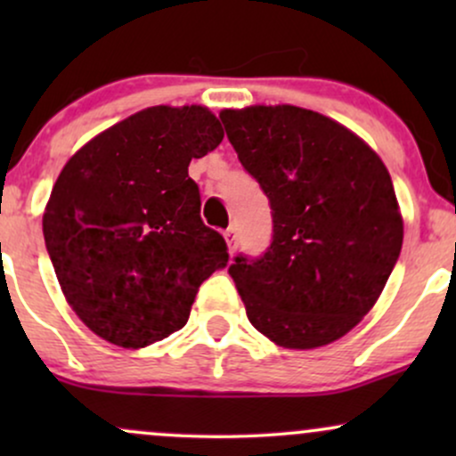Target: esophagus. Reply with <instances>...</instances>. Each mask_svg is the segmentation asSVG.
Wrapping results in <instances>:
<instances>
[{"mask_svg":"<svg viewBox=\"0 0 456 456\" xmlns=\"http://www.w3.org/2000/svg\"><path fill=\"white\" fill-rule=\"evenodd\" d=\"M223 235H224V240H227L229 253H235V246H238V232H235V227L224 229Z\"/></svg>","mask_w":456,"mask_h":456,"instance_id":"34e87169","label":"esophagus"}]
</instances>
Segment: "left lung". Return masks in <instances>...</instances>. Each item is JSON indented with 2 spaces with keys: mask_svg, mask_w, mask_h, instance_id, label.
<instances>
[{
  "mask_svg": "<svg viewBox=\"0 0 456 456\" xmlns=\"http://www.w3.org/2000/svg\"><path fill=\"white\" fill-rule=\"evenodd\" d=\"M221 119L272 210L265 253L229 265L248 322L287 349L337 341L373 308L401 255L388 169L352 130L308 109L257 104Z\"/></svg>",
  "mask_w": 456,
  "mask_h": 456,
  "instance_id": "left-lung-1",
  "label": "left lung"
}]
</instances>
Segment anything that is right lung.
Instances as JSON below:
<instances>
[{
    "label": "right lung",
    "mask_w": 456,
    "mask_h": 456,
    "mask_svg": "<svg viewBox=\"0 0 456 456\" xmlns=\"http://www.w3.org/2000/svg\"><path fill=\"white\" fill-rule=\"evenodd\" d=\"M206 107H150L66 162L43 216L57 281L104 341L139 349L186 326L199 285L227 265L224 238L201 221L192 159L218 148Z\"/></svg>",
    "instance_id": "obj_1"
}]
</instances>
